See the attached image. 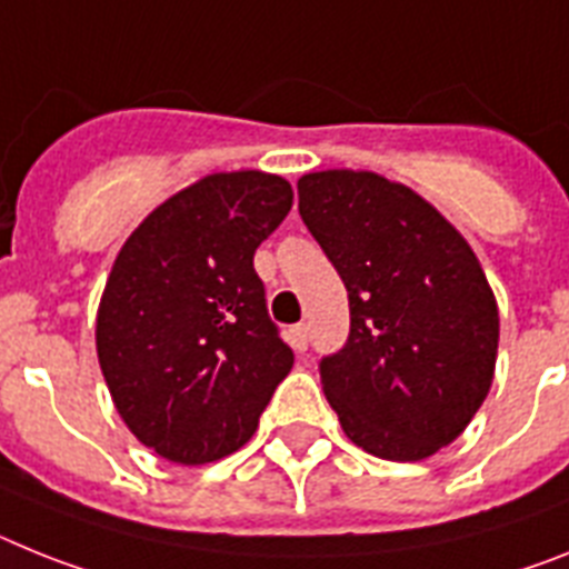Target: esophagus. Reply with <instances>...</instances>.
I'll list each match as a JSON object with an SVG mask.
<instances>
[{
	"mask_svg": "<svg viewBox=\"0 0 569 569\" xmlns=\"http://www.w3.org/2000/svg\"><path fill=\"white\" fill-rule=\"evenodd\" d=\"M289 343H291V349H295V352H306V346H309V329H306V323L291 326Z\"/></svg>",
	"mask_w": 569,
	"mask_h": 569,
	"instance_id": "34e87169",
	"label": "esophagus"
}]
</instances>
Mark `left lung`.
<instances>
[{"label":"left lung","instance_id":"left-lung-1","mask_svg":"<svg viewBox=\"0 0 569 569\" xmlns=\"http://www.w3.org/2000/svg\"><path fill=\"white\" fill-rule=\"evenodd\" d=\"M298 197L349 291V340L320 360L326 401L369 456H435L496 375L498 303L476 251L432 202L375 171H312Z\"/></svg>","mask_w":569,"mask_h":569}]
</instances>
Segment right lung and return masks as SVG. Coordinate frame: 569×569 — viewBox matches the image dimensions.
Wrapping results in <instances>:
<instances>
[{
    "label": "right lung",
    "mask_w": 569,
    "mask_h": 569,
    "mask_svg": "<svg viewBox=\"0 0 569 569\" xmlns=\"http://www.w3.org/2000/svg\"><path fill=\"white\" fill-rule=\"evenodd\" d=\"M291 197L283 177L254 168L206 174L160 202L113 260L97 358L126 427L166 461L237 452L291 372L254 271Z\"/></svg>",
    "instance_id": "right-lung-1"
}]
</instances>
